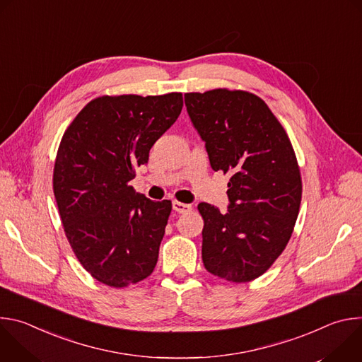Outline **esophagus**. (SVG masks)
I'll list each match as a JSON object with an SVG mask.
<instances>
[{"instance_id":"obj_1","label":"esophagus","mask_w":362,"mask_h":362,"mask_svg":"<svg viewBox=\"0 0 362 362\" xmlns=\"http://www.w3.org/2000/svg\"><path fill=\"white\" fill-rule=\"evenodd\" d=\"M173 211H176L177 214H187V212L192 211V206L187 204V203H182V202L175 200L173 202Z\"/></svg>"}]
</instances>
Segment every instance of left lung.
<instances>
[{
	"label": "left lung",
	"instance_id": "obj_1",
	"mask_svg": "<svg viewBox=\"0 0 362 362\" xmlns=\"http://www.w3.org/2000/svg\"><path fill=\"white\" fill-rule=\"evenodd\" d=\"M189 117L204 141L215 172L229 173V206L199 203L204 268L229 282L265 274L288 245L302 197L291 140L252 93L216 88L186 93Z\"/></svg>",
	"mask_w": 362,
	"mask_h": 362
}]
</instances>
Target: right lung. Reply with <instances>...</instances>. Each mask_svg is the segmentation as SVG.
<instances>
[{
    "mask_svg": "<svg viewBox=\"0 0 362 362\" xmlns=\"http://www.w3.org/2000/svg\"><path fill=\"white\" fill-rule=\"evenodd\" d=\"M182 107V93L103 95L63 134L53 175L60 218L83 268L107 286L137 284L158 264L172 202L136 193L130 180Z\"/></svg>",
    "mask_w": 362,
    "mask_h": 362,
    "instance_id": "right-lung-1",
    "label": "right lung"
}]
</instances>
